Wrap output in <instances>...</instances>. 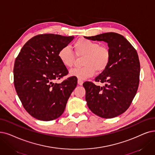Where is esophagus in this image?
<instances>
[{"instance_id": "obj_1", "label": "esophagus", "mask_w": 155, "mask_h": 155, "mask_svg": "<svg viewBox=\"0 0 155 155\" xmlns=\"http://www.w3.org/2000/svg\"><path fill=\"white\" fill-rule=\"evenodd\" d=\"M78 84L79 85H80V86H81V85H83V81H82V80L78 79Z\"/></svg>"}]
</instances>
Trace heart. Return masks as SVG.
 <instances>
[{
  "instance_id": "obj_1",
  "label": "heart",
  "mask_w": 155,
  "mask_h": 155,
  "mask_svg": "<svg viewBox=\"0 0 155 155\" xmlns=\"http://www.w3.org/2000/svg\"><path fill=\"white\" fill-rule=\"evenodd\" d=\"M74 52L77 57L84 56L82 64L84 67L76 68L69 71V76L84 80L94 75L96 71H104L107 67L110 58L107 47L99 45L98 42L81 38L74 45ZM60 62L67 68H71L75 61V56L68 46L61 48L58 53Z\"/></svg>"
}]
</instances>
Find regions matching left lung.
Masks as SVG:
<instances>
[{
	"mask_svg": "<svg viewBox=\"0 0 155 155\" xmlns=\"http://www.w3.org/2000/svg\"><path fill=\"white\" fill-rule=\"evenodd\" d=\"M86 39L107 43L110 58L107 67L95 78L97 86L85 82V99L92 113L103 118H113L128 109L137 93L140 75V62L137 51L123 35L108 32Z\"/></svg>",
	"mask_w": 155,
	"mask_h": 155,
	"instance_id": "left-lung-1",
	"label": "left lung"
}]
</instances>
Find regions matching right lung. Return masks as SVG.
<instances>
[{
    "instance_id": "right-lung-1",
    "label": "right lung",
    "mask_w": 155,
    "mask_h": 155,
    "mask_svg": "<svg viewBox=\"0 0 155 155\" xmlns=\"http://www.w3.org/2000/svg\"><path fill=\"white\" fill-rule=\"evenodd\" d=\"M74 38L52 34L36 35L25 44L16 58L13 73L18 96L28 113L39 120L59 117L76 87L75 77L54 83L68 74L58 53Z\"/></svg>"
}]
</instances>
